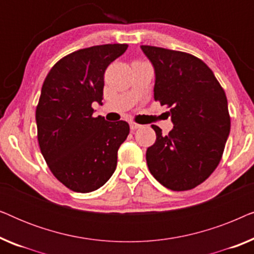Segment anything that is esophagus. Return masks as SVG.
I'll use <instances>...</instances> for the list:
<instances>
[{
	"instance_id": "esophagus-1",
	"label": "esophagus",
	"mask_w": 254,
	"mask_h": 254,
	"mask_svg": "<svg viewBox=\"0 0 254 254\" xmlns=\"http://www.w3.org/2000/svg\"><path fill=\"white\" fill-rule=\"evenodd\" d=\"M129 127H130L131 130H135V129H137V128H140L141 125L134 123V121H130V123H129Z\"/></svg>"
}]
</instances>
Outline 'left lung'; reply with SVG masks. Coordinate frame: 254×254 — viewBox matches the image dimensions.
Listing matches in <instances>:
<instances>
[{"mask_svg":"<svg viewBox=\"0 0 254 254\" xmlns=\"http://www.w3.org/2000/svg\"><path fill=\"white\" fill-rule=\"evenodd\" d=\"M141 50L155 69L154 98L170 107L175 125L168 135L151 126L156 141L145 154L149 171L166 189L192 190L223 155L230 133L227 96L211 69L194 55L145 45Z\"/></svg>","mask_w":254,"mask_h":254,"instance_id":"1","label":"left lung"}]
</instances>
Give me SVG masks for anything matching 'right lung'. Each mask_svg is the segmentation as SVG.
<instances>
[{"label": "right lung", "mask_w": 254, "mask_h": 254, "mask_svg": "<svg viewBox=\"0 0 254 254\" xmlns=\"http://www.w3.org/2000/svg\"><path fill=\"white\" fill-rule=\"evenodd\" d=\"M127 44H107L68 54L45 78L36 110L38 142L48 168L74 192L98 190L117 168L118 150L129 134L126 121L93 118L102 104L104 74Z\"/></svg>", "instance_id": "obj_1"}]
</instances>
